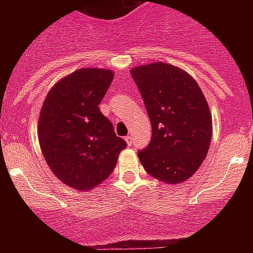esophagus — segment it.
Wrapping results in <instances>:
<instances>
[{"instance_id": "1", "label": "esophagus", "mask_w": 253, "mask_h": 253, "mask_svg": "<svg viewBox=\"0 0 253 253\" xmlns=\"http://www.w3.org/2000/svg\"><path fill=\"white\" fill-rule=\"evenodd\" d=\"M125 142L128 143L129 146H130L131 143H133V137H131V135H126V137H125Z\"/></svg>"}]
</instances>
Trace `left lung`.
I'll list each match as a JSON object with an SVG mask.
<instances>
[{
    "mask_svg": "<svg viewBox=\"0 0 253 253\" xmlns=\"http://www.w3.org/2000/svg\"><path fill=\"white\" fill-rule=\"evenodd\" d=\"M148 113L151 142L138 152L143 167L157 180L178 184L202 166L211 140V115L199 84L166 63L130 72Z\"/></svg>",
    "mask_w": 253,
    "mask_h": 253,
    "instance_id": "8db88e82",
    "label": "left lung"
}]
</instances>
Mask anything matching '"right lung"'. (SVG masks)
<instances>
[{"label":"right lung","instance_id":"add662e5","mask_svg":"<svg viewBox=\"0 0 253 253\" xmlns=\"http://www.w3.org/2000/svg\"><path fill=\"white\" fill-rule=\"evenodd\" d=\"M113 78L107 69H78L49 91L42 107L44 158L53 173L76 190H90L109 177L126 148L99 107Z\"/></svg>","mask_w":253,"mask_h":253}]
</instances>
